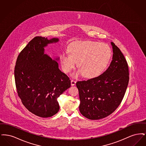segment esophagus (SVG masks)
Returning <instances> with one entry per match:
<instances>
[{"mask_svg": "<svg viewBox=\"0 0 146 146\" xmlns=\"http://www.w3.org/2000/svg\"><path fill=\"white\" fill-rule=\"evenodd\" d=\"M76 84V82L74 80H71V85L72 86H74Z\"/></svg>", "mask_w": 146, "mask_h": 146, "instance_id": "esophagus-1", "label": "esophagus"}]
</instances>
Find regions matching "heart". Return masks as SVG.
Here are the masks:
<instances>
[{"label":"heart","mask_w":146,"mask_h":146,"mask_svg":"<svg viewBox=\"0 0 146 146\" xmlns=\"http://www.w3.org/2000/svg\"><path fill=\"white\" fill-rule=\"evenodd\" d=\"M68 52L60 56L62 69L68 73L77 62L79 69L73 74L75 78L83 74L88 78L100 76L108 67L112 55L108 45L95 41L73 42L69 45Z\"/></svg>","instance_id":"obj_1"}]
</instances>
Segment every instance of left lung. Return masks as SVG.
<instances>
[{"label":"left lung","mask_w":146,"mask_h":146,"mask_svg":"<svg viewBox=\"0 0 146 146\" xmlns=\"http://www.w3.org/2000/svg\"><path fill=\"white\" fill-rule=\"evenodd\" d=\"M113 58L104 73L87 80L77 82L79 111L86 118L98 120L111 114L121 102L129 80V68L120 50L111 42Z\"/></svg>","instance_id":"1"}]
</instances>
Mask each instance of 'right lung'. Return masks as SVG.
I'll return each instance as SVG.
<instances>
[{
    "label": "right lung",
    "mask_w": 146,
    "mask_h": 146,
    "mask_svg": "<svg viewBox=\"0 0 146 146\" xmlns=\"http://www.w3.org/2000/svg\"><path fill=\"white\" fill-rule=\"evenodd\" d=\"M59 41L35 36L18 56L15 80L18 96L25 107L35 115L51 117L60 110L57 98L70 87V80L58 68V64L47 54L44 48Z\"/></svg>",
    "instance_id": "1"
}]
</instances>
